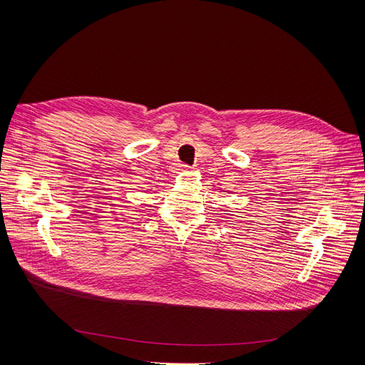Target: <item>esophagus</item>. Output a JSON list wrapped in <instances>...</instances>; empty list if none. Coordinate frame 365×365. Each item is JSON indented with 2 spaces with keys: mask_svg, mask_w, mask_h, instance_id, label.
<instances>
[{
  "mask_svg": "<svg viewBox=\"0 0 365 365\" xmlns=\"http://www.w3.org/2000/svg\"><path fill=\"white\" fill-rule=\"evenodd\" d=\"M189 168V165H186V164H182V170H187Z\"/></svg>",
  "mask_w": 365,
  "mask_h": 365,
  "instance_id": "esophagus-1",
  "label": "esophagus"
}]
</instances>
